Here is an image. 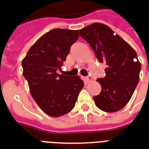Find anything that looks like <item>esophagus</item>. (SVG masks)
Instances as JSON below:
<instances>
[{
    "mask_svg": "<svg viewBox=\"0 0 149 149\" xmlns=\"http://www.w3.org/2000/svg\"><path fill=\"white\" fill-rule=\"evenodd\" d=\"M85 80L87 82H91L92 80H93V78H92V76L91 75H88L87 77H85Z\"/></svg>",
    "mask_w": 149,
    "mask_h": 149,
    "instance_id": "esophagus-1",
    "label": "esophagus"
}]
</instances>
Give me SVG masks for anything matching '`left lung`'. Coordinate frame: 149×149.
<instances>
[{"label": "left lung", "instance_id": "obj_1", "mask_svg": "<svg viewBox=\"0 0 149 149\" xmlns=\"http://www.w3.org/2000/svg\"><path fill=\"white\" fill-rule=\"evenodd\" d=\"M90 44L100 63H105L106 76L98 78L100 95L93 96L101 110L113 113L124 108L139 81L141 63L135 50L107 25L95 22L78 31Z\"/></svg>", "mask_w": 149, "mask_h": 149}]
</instances>
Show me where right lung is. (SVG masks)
<instances>
[{
  "label": "right lung",
  "instance_id": "obj_1",
  "mask_svg": "<svg viewBox=\"0 0 149 149\" xmlns=\"http://www.w3.org/2000/svg\"><path fill=\"white\" fill-rule=\"evenodd\" d=\"M78 37V30L52 29L31 47L22 61L31 95L50 116L57 117L71 111L84 86L79 76L57 74Z\"/></svg>",
  "mask_w": 149,
  "mask_h": 149
}]
</instances>
